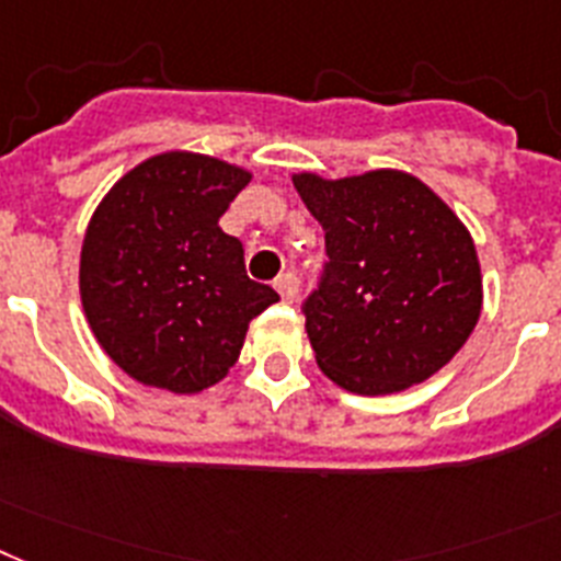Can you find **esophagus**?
Returning a JSON list of instances; mask_svg holds the SVG:
<instances>
[{
    "label": "esophagus",
    "mask_w": 561,
    "mask_h": 561,
    "mask_svg": "<svg viewBox=\"0 0 561 561\" xmlns=\"http://www.w3.org/2000/svg\"><path fill=\"white\" fill-rule=\"evenodd\" d=\"M276 290H279L282 302H296L299 299V276L296 273H282L276 279Z\"/></svg>",
    "instance_id": "1"
}]
</instances>
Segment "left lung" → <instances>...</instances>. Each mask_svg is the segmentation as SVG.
I'll return each mask as SVG.
<instances>
[{
  "instance_id": "1",
  "label": "left lung",
  "mask_w": 561,
  "mask_h": 561,
  "mask_svg": "<svg viewBox=\"0 0 561 561\" xmlns=\"http://www.w3.org/2000/svg\"><path fill=\"white\" fill-rule=\"evenodd\" d=\"M324 230L328 262L302 302L319 368L351 393L425 382L468 342L482 310L473 239L416 176H294Z\"/></svg>"
}]
</instances>
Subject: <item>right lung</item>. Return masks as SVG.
Here are the masks:
<instances>
[{
    "label": "right lung",
    "mask_w": 561,
    "mask_h": 561,
    "mask_svg": "<svg viewBox=\"0 0 561 561\" xmlns=\"http://www.w3.org/2000/svg\"><path fill=\"white\" fill-rule=\"evenodd\" d=\"M251 173L199 153H162L116 182L82 244L79 290L93 336L136 382L173 393L216 385L279 294L244 271L219 228Z\"/></svg>",
    "instance_id": "right-lung-1"
}]
</instances>
